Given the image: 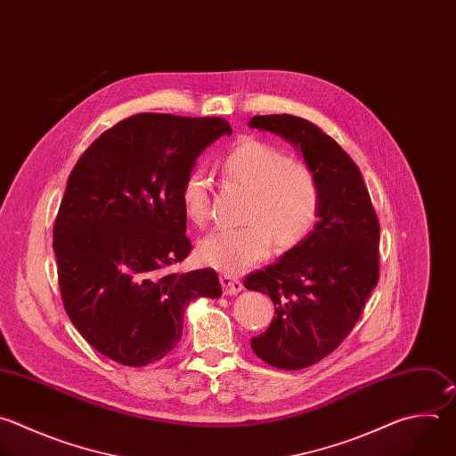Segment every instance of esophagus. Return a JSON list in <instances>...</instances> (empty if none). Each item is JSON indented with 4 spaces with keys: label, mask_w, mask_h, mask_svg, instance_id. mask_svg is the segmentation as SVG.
<instances>
[{
    "label": "esophagus",
    "mask_w": 456,
    "mask_h": 456,
    "mask_svg": "<svg viewBox=\"0 0 456 456\" xmlns=\"http://www.w3.org/2000/svg\"><path fill=\"white\" fill-rule=\"evenodd\" d=\"M220 282H222V288H224L225 295H236V293H240L243 289L241 281L238 277H234V275H229V273H224L220 277Z\"/></svg>",
    "instance_id": "34e87169"
}]
</instances>
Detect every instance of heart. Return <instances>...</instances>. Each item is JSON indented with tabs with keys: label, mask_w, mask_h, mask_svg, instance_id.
Returning a JSON list of instances; mask_svg holds the SVG:
<instances>
[{
	"label": "heart",
	"mask_w": 456,
	"mask_h": 456,
	"mask_svg": "<svg viewBox=\"0 0 456 456\" xmlns=\"http://www.w3.org/2000/svg\"><path fill=\"white\" fill-rule=\"evenodd\" d=\"M225 175L250 199L240 229H216L197 245L202 263L240 273L263 261L272 240L279 248H289L305 240L315 227L321 213V186L315 172L298 161H289L284 150L247 139L232 148L224 161ZM209 174L197 167L183 184L186 216L202 225L209 213Z\"/></svg>",
	"instance_id": "obj_1"
}]
</instances>
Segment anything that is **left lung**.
<instances>
[{"label": "left lung", "mask_w": 456, "mask_h": 456, "mask_svg": "<svg viewBox=\"0 0 456 456\" xmlns=\"http://www.w3.org/2000/svg\"><path fill=\"white\" fill-rule=\"evenodd\" d=\"M248 126L291 142L321 186L314 231L243 282L268 293L275 310L268 330L250 340L252 351L268 365L297 370L335 351L358 322L378 284L379 224L358 167L317 125L270 114Z\"/></svg>", "instance_id": "1"}]
</instances>
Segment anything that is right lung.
Here are the masks:
<instances>
[{"mask_svg":"<svg viewBox=\"0 0 456 456\" xmlns=\"http://www.w3.org/2000/svg\"><path fill=\"white\" fill-rule=\"evenodd\" d=\"M224 118L142 112L103 132L69 174L53 225L66 314L103 356L128 367L165 358L197 297L222 295L211 268L168 273L191 250L183 184Z\"/></svg>","mask_w":456,"mask_h":456,"instance_id":"1","label":"right lung"}]
</instances>
